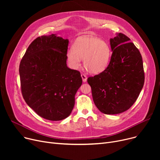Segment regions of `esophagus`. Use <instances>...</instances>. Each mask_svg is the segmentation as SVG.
Returning <instances> with one entry per match:
<instances>
[{
  "instance_id": "34e87169",
  "label": "esophagus",
  "mask_w": 160,
  "mask_h": 160,
  "mask_svg": "<svg viewBox=\"0 0 160 160\" xmlns=\"http://www.w3.org/2000/svg\"><path fill=\"white\" fill-rule=\"evenodd\" d=\"M81 77H82V80L83 82H86L87 81V77L86 75L84 74H81Z\"/></svg>"
}]
</instances>
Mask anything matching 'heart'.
Segmentation results:
<instances>
[{
    "label": "heart",
    "instance_id": "b5f03b06",
    "mask_svg": "<svg viewBox=\"0 0 160 160\" xmlns=\"http://www.w3.org/2000/svg\"><path fill=\"white\" fill-rule=\"evenodd\" d=\"M110 47L104 40L95 37L78 38L72 47V51L67 52V60L72 68L78 69L83 60L85 69L90 73L102 72L110 60Z\"/></svg>",
    "mask_w": 160,
    "mask_h": 160
}]
</instances>
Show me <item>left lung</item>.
<instances>
[{
    "label": "left lung",
    "mask_w": 160,
    "mask_h": 160,
    "mask_svg": "<svg viewBox=\"0 0 160 160\" xmlns=\"http://www.w3.org/2000/svg\"><path fill=\"white\" fill-rule=\"evenodd\" d=\"M123 33L110 39L112 50L106 69L88 78L97 108L104 114L127 111L143 87L145 73L138 48Z\"/></svg>",
    "instance_id": "obj_1"
}]
</instances>
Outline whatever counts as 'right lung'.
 I'll list each match as a JSON object with an SVG mask.
<instances>
[{"mask_svg": "<svg viewBox=\"0 0 160 160\" xmlns=\"http://www.w3.org/2000/svg\"><path fill=\"white\" fill-rule=\"evenodd\" d=\"M69 40L54 34L33 40L19 65L21 93L38 115L50 121L69 116L82 83L80 72L67 66Z\"/></svg>", "mask_w": 160, "mask_h": 160, "instance_id": "1", "label": "right lung"}]
</instances>
